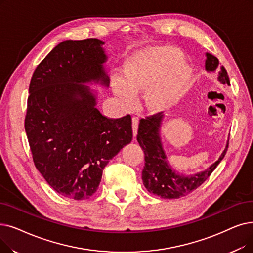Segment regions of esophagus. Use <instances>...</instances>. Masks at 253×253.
Masks as SVG:
<instances>
[{"label": "esophagus", "instance_id": "1", "mask_svg": "<svg viewBox=\"0 0 253 253\" xmlns=\"http://www.w3.org/2000/svg\"><path fill=\"white\" fill-rule=\"evenodd\" d=\"M138 118L137 117H133L132 118V130H133V135L136 136L137 134V129H138Z\"/></svg>", "mask_w": 253, "mask_h": 253}]
</instances>
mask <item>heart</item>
<instances>
[{"instance_id": "heart-1", "label": "heart", "mask_w": 253, "mask_h": 253, "mask_svg": "<svg viewBox=\"0 0 253 253\" xmlns=\"http://www.w3.org/2000/svg\"><path fill=\"white\" fill-rule=\"evenodd\" d=\"M189 76L179 50L150 47L126 66L123 80H114V91L126 108L133 107L135 96L145 92L147 105L159 109L182 95Z\"/></svg>"}]
</instances>
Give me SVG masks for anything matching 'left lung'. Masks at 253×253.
<instances>
[{
	"instance_id": "8db88e82",
	"label": "left lung",
	"mask_w": 253,
	"mask_h": 253,
	"mask_svg": "<svg viewBox=\"0 0 253 253\" xmlns=\"http://www.w3.org/2000/svg\"><path fill=\"white\" fill-rule=\"evenodd\" d=\"M205 69L207 72H216L218 69V81L221 84H229L227 72L223 66H219V61L213 54L206 52ZM164 117L158 115L141 119L138 125L136 139L145 153V167L141 171V179L145 187L150 193H154L162 199H179L195 190L209 178L226 153V146L210 167L203 171L185 175L172 169L168 160L167 153L161 141V126Z\"/></svg>"
}]
</instances>
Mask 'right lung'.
Segmentation results:
<instances>
[{
  "label": "right lung",
  "instance_id": "obj_1",
  "mask_svg": "<svg viewBox=\"0 0 253 253\" xmlns=\"http://www.w3.org/2000/svg\"><path fill=\"white\" fill-rule=\"evenodd\" d=\"M102 40H65L33 73L25 129L35 167L50 187L78 201L98 189L103 169L132 140L127 115L108 119L97 108L109 86Z\"/></svg>",
  "mask_w": 253,
  "mask_h": 253
}]
</instances>
